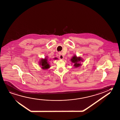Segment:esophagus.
Segmentation results:
<instances>
[{"label":"esophagus","instance_id":"1","mask_svg":"<svg viewBox=\"0 0 120 120\" xmlns=\"http://www.w3.org/2000/svg\"><path fill=\"white\" fill-rule=\"evenodd\" d=\"M63 57H63V55L61 53H60L59 54V58L60 59H63Z\"/></svg>","mask_w":120,"mask_h":120}]
</instances>
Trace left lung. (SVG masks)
Masks as SVG:
<instances>
[{
	"mask_svg": "<svg viewBox=\"0 0 120 120\" xmlns=\"http://www.w3.org/2000/svg\"><path fill=\"white\" fill-rule=\"evenodd\" d=\"M82 61V60L81 59V58L80 57H77L76 56H74L72 57V58L71 59V62L74 63V66L75 67H76V68L79 67L80 65H81L80 63H79V61Z\"/></svg>",
	"mask_w": 120,
	"mask_h": 120,
	"instance_id": "obj_1",
	"label": "left lung"
}]
</instances>
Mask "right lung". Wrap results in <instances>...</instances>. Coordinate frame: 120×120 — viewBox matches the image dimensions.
<instances>
[{"label": "right lung", "instance_id": "right-lung-1", "mask_svg": "<svg viewBox=\"0 0 120 120\" xmlns=\"http://www.w3.org/2000/svg\"><path fill=\"white\" fill-rule=\"evenodd\" d=\"M55 59H56V58H55ZM40 65L42 66L41 68L44 69H48L50 67L49 63L47 62V60L46 58L45 59H41L40 61Z\"/></svg>", "mask_w": 120, "mask_h": 120}]
</instances>
